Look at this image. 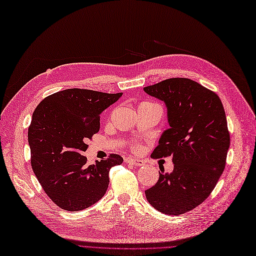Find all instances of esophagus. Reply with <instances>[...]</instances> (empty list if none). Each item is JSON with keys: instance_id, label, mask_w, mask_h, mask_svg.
<instances>
[{"instance_id": "1", "label": "esophagus", "mask_w": 256, "mask_h": 256, "mask_svg": "<svg viewBox=\"0 0 256 256\" xmlns=\"http://www.w3.org/2000/svg\"><path fill=\"white\" fill-rule=\"evenodd\" d=\"M126 164H133V166H144V164H146L142 159L133 158V157L126 158Z\"/></svg>"}]
</instances>
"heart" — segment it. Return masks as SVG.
<instances>
[{"label": "heart", "instance_id": "b5f03b06", "mask_svg": "<svg viewBox=\"0 0 256 256\" xmlns=\"http://www.w3.org/2000/svg\"><path fill=\"white\" fill-rule=\"evenodd\" d=\"M144 104H150V103H144Z\"/></svg>", "mask_w": 256, "mask_h": 256}]
</instances>
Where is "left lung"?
Returning a JSON list of instances; mask_svg holds the SVG:
<instances>
[{
    "label": "left lung",
    "instance_id": "obj_1",
    "mask_svg": "<svg viewBox=\"0 0 256 256\" xmlns=\"http://www.w3.org/2000/svg\"><path fill=\"white\" fill-rule=\"evenodd\" d=\"M144 90L166 104L170 128L152 157L172 156L171 173L162 170L146 200L159 212L179 215L193 210L213 191L222 174L230 134L220 97L191 79L171 78Z\"/></svg>",
    "mask_w": 256,
    "mask_h": 256
}]
</instances>
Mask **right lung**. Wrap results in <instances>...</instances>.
Returning <instances> with one entry per match:
<instances>
[{
  "label": "right lung",
  "instance_id": "right-lung-1",
  "mask_svg": "<svg viewBox=\"0 0 256 256\" xmlns=\"http://www.w3.org/2000/svg\"><path fill=\"white\" fill-rule=\"evenodd\" d=\"M122 92L68 88L40 102L28 128L32 166L45 193L61 209L81 211L99 202L110 184L108 172L123 162L119 155L86 164L82 153L100 128V115Z\"/></svg>",
  "mask_w": 256,
  "mask_h": 256
}]
</instances>
